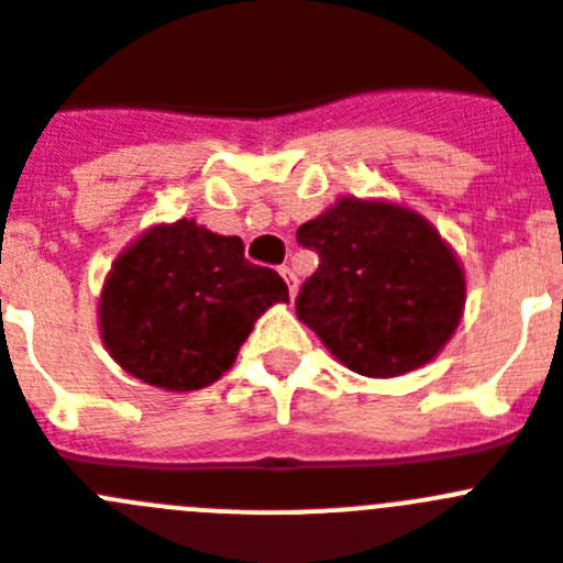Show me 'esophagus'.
I'll list each match as a JSON object with an SVG mask.
<instances>
[{"mask_svg": "<svg viewBox=\"0 0 563 563\" xmlns=\"http://www.w3.org/2000/svg\"><path fill=\"white\" fill-rule=\"evenodd\" d=\"M280 275H283V280L288 283V294H297V275H294L291 272V266H280Z\"/></svg>", "mask_w": 563, "mask_h": 563, "instance_id": "1", "label": "esophagus"}]
</instances>
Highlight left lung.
Wrapping results in <instances>:
<instances>
[{"instance_id": "1", "label": "left lung", "mask_w": 563, "mask_h": 563, "mask_svg": "<svg viewBox=\"0 0 563 563\" xmlns=\"http://www.w3.org/2000/svg\"><path fill=\"white\" fill-rule=\"evenodd\" d=\"M319 266L297 294V317L342 364L393 378L432 362L452 339L465 277L418 212L342 199L297 230Z\"/></svg>"}]
</instances>
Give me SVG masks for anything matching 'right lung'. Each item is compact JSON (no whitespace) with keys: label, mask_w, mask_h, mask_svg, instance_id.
Segmentation results:
<instances>
[{"label":"right lung","mask_w":563,"mask_h":563,"mask_svg":"<svg viewBox=\"0 0 563 563\" xmlns=\"http://www.w3.org/2000/svg\"><path fill=\"white\" fill-rule=\"evenodd\" d=\"M288 288L244 257L241 238L196 221L151 227L114 261L100 333L114 362L162 389H201L232 367L255 319Z\"/></svg>","instance_id":"add662e5"}]
</instances>
